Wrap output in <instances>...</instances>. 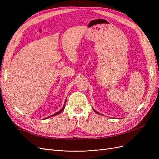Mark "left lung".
<instances>
[{
    "mask_svg": "<svg viewBox=\"0 0 159 159\" xmlns=\"http://www.w3.org/2000/svg\"><path fill=\"white\" fill-rule=\"evenodd\" d=\"M93 111H95V113H98V114H99V115H101V114H100V113H98V112H97V111H95V110H94V109H93Z\"/></svg>",
    "mask_w": 159,
    "mask_h": 159,
    "instance_id": "8db88e82",
    "label": "left lung"
}]
</instances>
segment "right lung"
<instances>
[{"instance_id":"add662e5","label":"right lung","mask_w":159,"mask_h":159,"mask_svg":"<svg viewBox=\"0 0 159 159\" xmlns=\"http://www.w3.org/2000/svg\"><path fill=\"white\" fill-rule=\"evenodd\" d=\"M66 102H65V103H64V106H63V107L61 108V109L60 110V111H59L58 112H57V113H54V115H50V116H49V117H46V119H48V118H50V117H53V116H55V115H59V114H60L62 111H63V110L64 109V108H65V104H66Z\"/></svg>"}]
</instances>
